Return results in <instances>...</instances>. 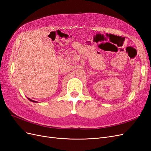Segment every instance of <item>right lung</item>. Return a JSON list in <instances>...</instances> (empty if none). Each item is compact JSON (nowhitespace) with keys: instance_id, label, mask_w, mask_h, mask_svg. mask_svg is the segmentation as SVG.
<instances>
[{"instance_id":"add662e5","label":"right lung","mask_w":151,"mask_h":151,"mask_svg":"<svg viewBox=\"0 0 151 151\" xmlns=\"http://www.w3.org/2000/svg\"><path fill=\"white\" fill-rule=\"evenodd\" d=\"M28 99L29 100H30L31 101H32V102H34V103H38L37 101H34V100H32V99H29V98H28Z\"/></svg>"}]
</instances>
